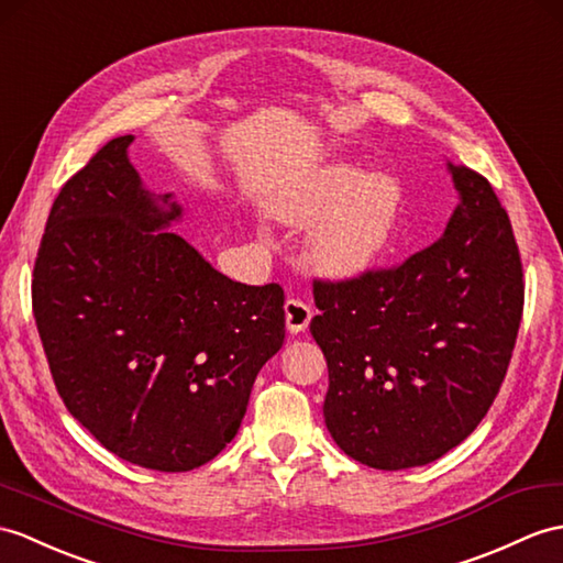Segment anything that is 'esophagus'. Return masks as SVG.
Wrapping results in <instances>:
<instances>
[{
    "label": "esophagus",
    "mask_w": 563,
    "mask_h": 563,
    "mask_svg": "<svg viewBox=\"0 0 563 563\" xmlns=\"http://www.w3.org/2000/svg\"><path fill=\"white\" fill-rule=\"evenodd\" d=\"M311 321V309L302 302V299L290 297L285 302V323L290 333H302Z\"/></svg>",
    "instance_id": "1"
}]
</instances>
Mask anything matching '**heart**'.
Instances as JSON below:
<instances>
[{"instance_id": "obj_1", "label": "heart", "mask_w": 563, "mask_h": 563, "mask_svg": "<svg viewBox=\"0 0 563 563\" xmlns=\"http://www.w3.org/2000/svg\"><path fill=\"white\" fill-rule=\"evenodd\" d=\"M402 206L398 177L333 161L273 194L268 213L285 225H313L307 238L309 261L343 278L367 271L390 250Z\"/></svg>"}]
</instances>
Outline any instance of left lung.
I'll return each mask as SVG.
<instances>
[{"label":"left lung","mask_w":563,"mask_h":563,"mask_svg":"<svg viewBox=\"0 0 563 563\" xmlns=\"http://www.w3.org/2000/svg\"><path fill=\"white\" fill-rule=\"evenodd\" d=\"M461 203L400 266L321 280L309 331L329 364L323 417L350 459L427 465L473 434L499 394L522 317V264L489 181L449 163Z\"/></svg>","instance_id":"obj_1"}]
</instances>
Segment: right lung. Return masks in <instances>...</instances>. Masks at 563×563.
Wrapping results in <instances>:
<instances>
[{
  "label": "right lung",
  "mask_w": 563,
  "mask_h": 563,
  "mask_svg": "<svg viewBox=\"0 0 563 563\" xmlns=\"http://www.w3.org/2000/svg\"><path fill=\"white\" fill-rule=\"evenodd\" d=\"M117 136L62 187L33 271V313L67 410L104 449L187 473L238 434L285 341L283 287L222 276L141 185Z\"/></svg>",
  "instance_id": "right-lung-1"
}]
</instances>
